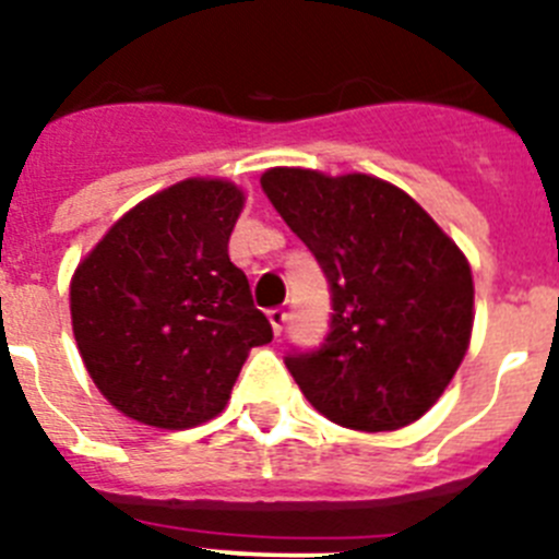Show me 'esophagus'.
Segmentation results:
<instances>
[{
  "mask_svg": "<svg viewBox=\"0 0 559 559\" xmlns=\"http://www.w3.org/2000/svg\"><path fill=\"white\" fill-rule=\"evenodd\" d=\"M269 319H271V328H274V333L280 335L285 330V324H288V310H285V308H271L269 310Z\"/></svg>",
  "mask_w": 559,
  "mask_h": 559,
  "instance_id": "34e87169",
  "label": "esophagus"
}]
</instances>
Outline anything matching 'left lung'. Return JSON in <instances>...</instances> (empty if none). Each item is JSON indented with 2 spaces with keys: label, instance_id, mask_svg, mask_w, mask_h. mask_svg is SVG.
Instances as JSON below:
<instances>
[{
  "label": "left lung",
  "instance_id": "obj_1",
  "mask_svg": "<svg viewBox=\"0 0 559 559\" xmlns=\"http://www.w3.org/2000/svg\"><path fill=\"white\" fill-rule=\"evenodd\" d=\"M260 185L330 288L322 344L285 355L310 406L355 431L423 417L471 341L473 276L462 251L412 195L372 176L274 167Z\"/></svg>",
  "mask_w": 559,
  "mask_h": 559
}]
</instances>
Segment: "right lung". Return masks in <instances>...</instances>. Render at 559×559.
Segmentation results:
<instances>
[{
	"instance_id": "obj_1",
	"label": "right lung",
	"mask_w": 559,
	"mask_h": 559,
	"mask_svg": "<svg viewBox=\"0 0 559 559\" xmlns=\"http://www.w3.org/2000/svg\"><path fill=\"white\" fill-rule=\"evenodd\" d=\"M240 210L243 192L229 181H181L133 206L78 265V349L126 417L170 431L206 423L249 349L274 338L229 260Z\"/></svg>"
}]
</instances>
